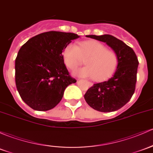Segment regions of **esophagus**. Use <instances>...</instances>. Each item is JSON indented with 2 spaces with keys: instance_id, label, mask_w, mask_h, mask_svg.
<instances>
[{
  "instance_id": "1",
  "label": "esophagus",
  "mask_w": 153,
  "mask_h": 153,
  "mask_svg": "<svg viewBox=\"0 0 153 153\" xmlns=\"http://www.w3.org/2000/svg\"><path fill=\"white\" fill-rule=\"evenodd\" d=\"M88 85H91H91H93V84H92V83H90V82H88Z\"/></svg>"
}]
</instances>
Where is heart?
Wrapping results in <instances>:
<instances>
[{
  "instance_id": "heart-1",
  "label": "heart",
  "mask_w": 153,
  "mask_h": 153,
  "mask_svg": "<svg viewBox=\"0 0 153 153\" xmlns=\"http://www.w3.org/2000/svg\"><path fill=\"white\" fill-rule=\"evenodd\" d=\"M63 59L70 70H75L83 62L86 66L75 71V75L83 78H94L97 81H103L110 78L117 65L116 53L97 41H85L77 46L69 43L65 48Z\"/></svg>"
}]
</instances>
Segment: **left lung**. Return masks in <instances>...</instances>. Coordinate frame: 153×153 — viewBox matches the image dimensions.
<instances>
[{
	"label": "left lung",
	"instance_id": "8db88e82",
	"mask_svg": "<svg viewBox=\"0 0 153 153\" xmlns=\"http://www.w3.org/2000/svg\"><path fill=\"white\" fill-rule=\"evenodd\" d=\"M88 38L106 43L116 53L117 66L115 73L107 81L95 83L88 88L84 98L91 107L100 112L116 111L131 100L135 91L139 61L131 47L110 35Z\"/></svg>",
	"mask_w": 153,
	"mask_h": 153
}]
</instances>
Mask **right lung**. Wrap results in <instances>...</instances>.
Here are the masks:
<instances>
[{
    "label": "right lung",
    "instance_id": "1",
    "mask_svg": "<svg viewBox=\"0 0 153 153\" xmlns=\"http://www.w3.org/2000/svg\"><path fill=\"white\" fill-rule=\"evenodd\" d=\"M77 34L58 31L41 33L21 47L15 60V82L22 100L32 109L46 111L62 99L76 80L65 66L62 52Z\"/></svg>",
    "mask_w": 153,
    "mask_h": 153
}]
</instances>
